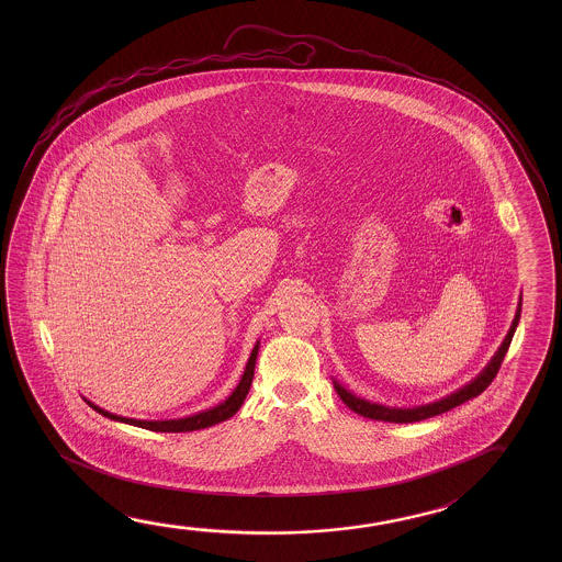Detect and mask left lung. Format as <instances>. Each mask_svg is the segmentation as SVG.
I'll return each mask as SVG.
<instances>
[{"label": "left lung", "instance_id": "obj_1", "mask_svg": "<svg viewBox=\"0 0 562 562\" xmlns=\"http://www.w3.org/2000/svg\"><path fill=\"white\" fill-rule=\"evenodd\" d=\"M519 317H521V297H519L516 317H514V323H512V327H509V331H507L506 339L502 342V347L496 350V355L492 357V360L487 362L486 369L482 370L479 376L474 378L472 382H469L467 386L460 387L457 392H452L451 396L442 397L439 402L419 405V407H407V409H402V407H387V405L372 404L369 400H362V397L350 394L349 390H345V387L340 386L339 382H335V380H333V384H335V390H337L340 400L349 405V409H352L355 414L362 415V417L376 419V422L414 424V422H422V419H427V417L445 414V412H449L452 407L464 404V402H469L472 397L480 396V394L492 384V380L496 378L497 370L502 367V360H504L507 349H509V342L514 339V333H516Z\"/></svg>", "mask_w": 562, "mask_h": 562}]
</instances>
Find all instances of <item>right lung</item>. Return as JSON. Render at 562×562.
Segmentation results:
<instances>
[{
    "mask_svg": "<svg viewBox=\"0 0 562 562\" xmlns=\"http://www.w3.org/2000/svg\"><path fill=\"white\" fill-rule=\"evenodd\" d=\"M258 342L255 345V349L250 352L249 362H247V367H245V372H243V376H240V382L237 384V387L233 390V394H231L223 404L215 405L212 409H205V412H200V414L190 415V417H182V419H165V422H145V419H131V417H123V415L110 414V412H105L102 407H98V405L92 404V402H88L86 397V404L93 407L98 414H102L103 417H108V419H113V422H121V424L135 425V427H143V429H148V431H158V432H188V431H198V429H205V427H212L215 424H222L225 419H229L233 415L239 412L240 405L245 402V397L249 394L250 384H252V378H255V364H257V355H258Z\"/></svg>",
    "mask_w": 562,
    "mask_h": 562,
    "instance_id": "right-lung-1",
    "label": "right lung"
}]
</instances>
